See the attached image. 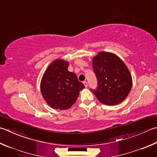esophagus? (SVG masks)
I'll return each instance as SVG.
<instances>
[{
  "label": "esophagus",
  "instance_id": "34e87169",
  "mask_svg": "<svg viewBox=\"0 0 157 157\" xmlns=\"http://www.w3.org/2000/svg\"><path fill=\"white\" fill-rule=\"evenodd\" d=\"M83 83H84V86H85V87H86V88H87V87H88V82H87L86 81H84V82H83Z\"/></svg>",
  "mask_w": 157,
  "mask_h": 157
}]
</instances>
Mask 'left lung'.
I'll return each instance as SVG.
<instances>
[{
  "label": "left lung",
  "mask_w": 157,
  "mask_h": 157,
  "mask_svg": "<svg viewBox=\"0 0 157 157\" xmlns=\"http://www.w3.org/2000/svg\"><path fill=\"white\" fill-rule=\"evenodd\" d=\"M98 86L91 90L101 103L114 105L123 101L130 93L132 77L127 67L116 54L101 52L93 59Z\"/></svg>",
  "instance_id": "1"
}]
</instances>
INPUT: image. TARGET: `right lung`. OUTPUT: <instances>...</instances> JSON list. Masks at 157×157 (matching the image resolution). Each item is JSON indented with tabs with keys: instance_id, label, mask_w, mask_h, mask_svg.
<instances>
[{
	"instance_id": "1",
	"label": "right lung",
	"mask_w": 157,
	"mask_h": 157,
	"mask_svg": "<svg viewBox=\"0 0 157 157\" xmlns=\"http://www.w3.org/2000/svg\"><path fill=\"white\" fill-rule=\"evenodd\" d=\"M69 64L67 61L56 59L49 65L41 79L42 96L55 109H69L85 87L75 73L69 71Z\"/></svg>"
}]
</instances>
